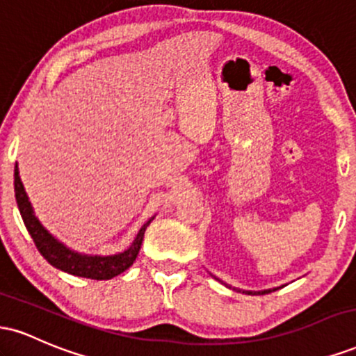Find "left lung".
<instances>
[{
	"label": "left lung",
	"instance_id": "obj_1",
	"mask_svg": "<svg viewBox=\"0 0 356 356\" xmlns=\"http://www.w3.org/2000/svg\"><path fill=\"white\" fill-rule=\"evenodd\" d=\"M222 284H226V283H222ZM227 288H231V289H234V291H243L244 295H268V293H271V291H276L277 288H269V289H261V291H249V289H239V288H232V286H229V284H226ZM280 288H283V286H280Z\"/></svg>",
	"mask_w": 356,
	"mask_h": 356
}]
</instances>
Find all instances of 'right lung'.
I'll return each mask as SVG.
<instances>
[{
    "instance_id": "right-lung-1",
    "label": "right lung",
    "mask_w": 356,
    "mask_h": 356,
    "mask_svg": "<svg viewBox=\"0 0 356 356\" xmlns=\"http://www.w3.org/2000/svg\"><path fill=\"white\" fill-rule=\"evenodd\" d=\"M15 197L24 226H26V231L30 232L31 239H33L40 254H42L53 268L73 276L90 277V280H112V277L118 276L120 273H124L125 269L132 266L138 251H140L147 226H149L155 218V216H152V218L140 227L136 239L132 241V244H130L125 251L110 256L85 254V252L75 251V249L68 248L67 244L61 243L58 238H55V236L40 222V219L36 218L33 211V206H31L30 199H28L26 191H24L22 179H19L18 162L15 164Z\"/></svg>"
}]
</instances>
